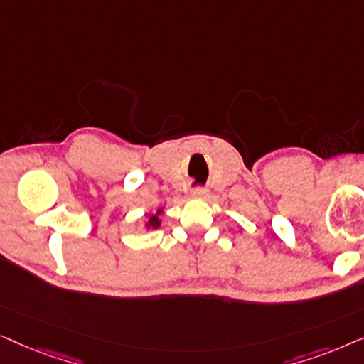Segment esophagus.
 Instances as JSON below:
<instances>
[{
    "label": "esophagus",
    "mask_w": 364,
    "mask_h": 364,
    "mask_svg": "<svg viewBox=\"0 0 364 364\" xmlns=\"http://www.w3.org/2000/svg\"><path fill=\"white\" fill-rule=\"evenodd\" d=\"M192 197L193 198H200V200H203V198L208 197V191H207V188L198 187V188H196V191L192 192Z\"/></svg>",
    "instance_id": "1"
}]
</instances>
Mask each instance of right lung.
Wrapping results in <instances>:
<instances>
[{
    "label": "right lung",
    "mask_w": 364,
    "mask_h": 364,
    "mask_svg": "<svg viewBox=\"0 0 364 364\" xmlns=\"http://www.w3.org/2000/svg\"><path fill=\"white\" fill-rule=\"evenodd\" d=\"M164 212V208H157L156 213H151V215H146L147 220L144 222V228L146 230H156V228H159L162 225V218H161V213Z\"/></svg>",
    "instance_id": "1"
}]
</instances>
